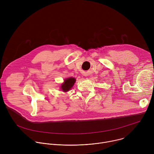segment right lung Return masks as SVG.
Instances as JSON below:
<instances>
[{
	"label": "right lung",
	"instance_id": "right-lung-1",
	"mask_svg": "<svg viewBox=\"0 0 154 154\" xmlns=\"http://www.w3.org/2000/svg\"><path fill=\"white\" fill-rule=\"evenodd\" d=\"M75 79L73 77H70L67 79H66L64 82V83L61 85V90L64 92L68 91L73 86L74 84L75 83Z\"/></svg>",
	"mask_w": 154,
	"mask_h": 154
}]
</instances>
